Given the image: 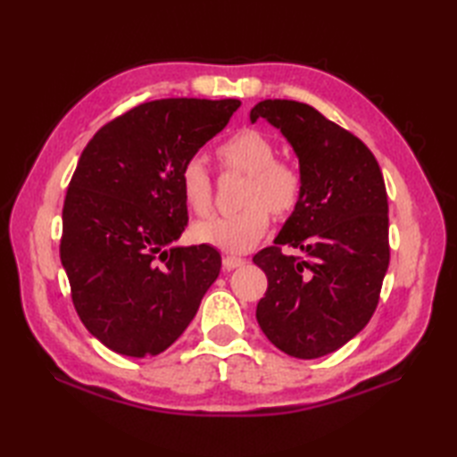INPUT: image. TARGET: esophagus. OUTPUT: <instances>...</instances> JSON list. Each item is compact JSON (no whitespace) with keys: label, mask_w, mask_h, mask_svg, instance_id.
<instances>
[{"label":"esophagus","mask_w":457,"mask_h":457,"mask_svg":"<svg viewBox=\"0 0 457 457\" xmlns=\"http://www.w3.org/2000/svg\"><path fill=\"white\" fill-rule=\"evenodd\" d=\"M245 263H247L245 259L236 257V255H226V257H223V269H226V270L239 269V267H244Z\"/></svg>","instance_id":"esophagus-1"}]
</instances>
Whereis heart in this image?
<instances>
[{
    "label": "heart",
    "mask_w": 457,
    "mask_h": 457,
    "mask_svg": "<svg viewBox=\"0 0 457 457\" xmlns=\"http://www.w3.org/2000/svg\"><path fill=\"white\" fill-rule=\"evenodd\" d=\"M223 167L247 174L241 192L244 208L234 213H216L194 226V237L228 253H245L253 249L270 226V212L285 216L303 196V174L295 162L277 159V147L257 129H241L218 147ZM184 202L196 213L212 206V179L202 157L184 161L179 172Z\"/></svg>",
    "instance_id": "b5f03b06"
}]
</instances>
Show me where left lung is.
Segmentation results:
<instances>
[{"instance_id":"8db88e82","label":"left lung","mask_w":457,"mask_h":457,"mask_svg":"<svg viewBox=\"0 0 457 457\" xmlns=\"http://www.w3.org/2000/svg\"><path fill=\"white\" fill-rule=\"evenodd\" d=\"M249 118L280 129L303 174V196L275 245L253 257L269 280L257 322L287 355L322 357L361 332L381 295L391 259L383 172L361 139L312 105L263 100ZM283 245L305 257L285 256Z\"/></svg>"}]
</instances>
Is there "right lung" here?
I'll return each instance as SVG.
<instances>
[{
  "instance_id": "add662e5",
  "label": "right lung",
  "mask_w": 457,
  "mask_h": 457,
  "mask_svg": "<svg viewBox=\"0 0 457 457\" xmlns=\"http://www.w3.org/2000/svg\"><path fill=\"white\" fill-rule=\"evenodd\" d=\"M239 105L145 102L105 123L82 151L64 198L61 261L82 324L112 352H164L218 278L216 249L172 245L188 223L179 172Z\"/></svg>"
}]
</instances>
